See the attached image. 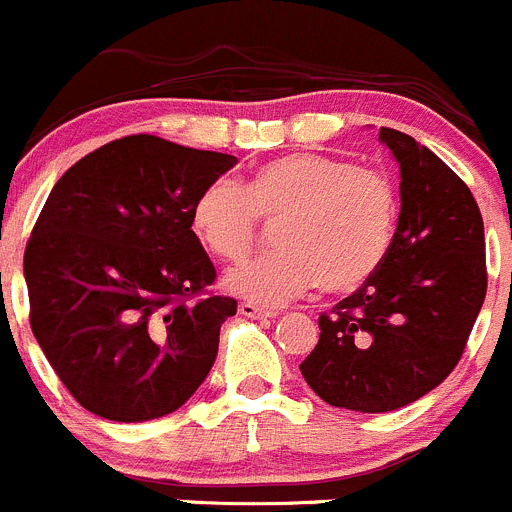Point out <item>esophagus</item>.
<instances>
[{
  "mask_svg": "<svg viewBox=\"0 0 512 512\" xmlns=\"http://www.w3.org/2000/svg\"><path fill=\"white\" fill-rule=\"evenodd\" d=\"M239 313L246 318H256V321H268V318L276 316V313L268 311V308H261V306H256V303H249V301L239 303Z\"/></svg>",
  "mask_w": 512,
  "mask_h": 512,
  "instance_id": "34e87169",
  "label": "esophagus"
}]
</instances>
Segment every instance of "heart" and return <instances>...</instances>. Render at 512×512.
<instances>
[{"label": "heart", "instance_id": "heart-1", "mask_svg": "<svg viewBox=\"0 0 512 512\" xmlns=\"http://www.w3.org/2000/svg\"><path fill=\"white\" fill-rule=\"evenodd\" d=\"M258 219L281 221V251L231 268L224 286L258 306H283L321 286L346 293L363 286L391 251L398 196L381 171L318 154H288L263 164L249 186L216 179L191 209L206 251L239 261L258 236Z\"/></svg>", "mask_w": 512, "mask_h": 512}]
</instances>
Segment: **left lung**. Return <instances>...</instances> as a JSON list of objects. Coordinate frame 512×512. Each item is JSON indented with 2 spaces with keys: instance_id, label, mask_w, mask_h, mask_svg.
<instances>
[{
  "instance_id": "1",
  "label": "left lung",
  "mask_w": 512,
  "mask_h": 512,
  "mask_svg": "<svg viewBox=\"0 0 512 512\" xmlns=\"http://www.w3.org/2000/svg\"><path fill=\"white\" fill-rule=\"evenodd\" d=\"M401 169L391 251L358 291L318 318L301 373L328 406L386 413L418 401L460 361L485 301L483 216L428 146L381 126Z\"/></svg>"
}]
</instances>
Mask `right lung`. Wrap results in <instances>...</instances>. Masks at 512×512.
I'll return each mask as SVG.
<instances>
[{
  "instance_id": "1",
  "label": "right lung",
  "mask_w": 512,
  "mask_h": 512,
  "mask_svg": "<svg viewBox=\"0 0 512 512\" xmlns=\"http://www.w3.org/2000/svg\"><path fill=\"white\" fill-rule=\"evenodd\" d=\"M236 156L124 136L54 184L24 251L32 331L94 416L141 423L184 406L209 376L236 301H189L216 268L191 229L201 191Z\"/></svg>"
}]
</instances>
